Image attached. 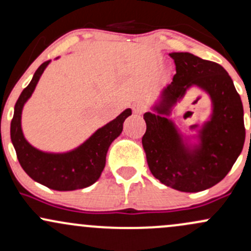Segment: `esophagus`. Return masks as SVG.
Segmentation results:
<instances>
[{
	"label": "esophagus",
	"instance_id": "1",
	"mask_svg": "<svg viewBox=\"0 0 251 251\" xmlns=\"http://www.w3.org/2000/svg\"><path fill=\"white\" fill-rule=\"evenodd\" d=\"M132 109H133L134 113H137V114H142L143 111H144L143 106L140 105V103H134V105L132 106Z\"/></svg>",
	"mask_w": 251,
	"mask_h": 251
}]
</instances>
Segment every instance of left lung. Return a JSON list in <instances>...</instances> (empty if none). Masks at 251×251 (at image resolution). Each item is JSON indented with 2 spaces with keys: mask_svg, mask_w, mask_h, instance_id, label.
<instances>
[{
  "mask_svg": "<svg viewBox=\"0 0 251 251\" xmlns=\"http://www.w3.org/2000/svg\"><path fill=\"white\" fill-rule=\"evenodd\" d=\"M169 55L175 61L176 74L152 111L144 114L143 148L150 171L160 183L178 191L200 192L220 183L241 154L246 139L243 105L221 65L191 53ZM195 85L208 94L213 112L205 123L195 126L196 134L189 137L168 117Z\"/></svg>",
  "mask_w": 251,
  "mask_h": 251,
  "instance_id": "obj_1",
  "label": "left lung"
}]
</instances>
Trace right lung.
I'll return each mask as SVG.
<instances>
[{"label":"right lung","instance_id":"obj_1","mask_svg":"<svg viewBox=\"0 0 251 251\" xmlns=\"http://www.w3.org/2000/svg\"><path fill=\"white\" fill-rule=\"evenodd\" d=\"M50 61L43 62L29 85L22 91L14 107L10 138L22 169L31 179L56 191H73L92 185L99 179L106 164L108 148L123 132V124L132 114L131 108L98 128L81 145L67 152H45L34 148L25 138L21 119L25 103L33 94Z\"/></svg>","mask_w":251,"mask_h":251}]
</instances>
